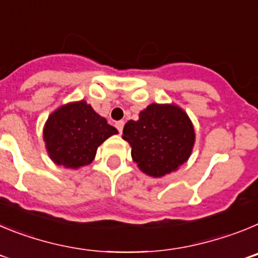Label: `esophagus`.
<instances>
[{"instance_id": "1", "label": "esophagus", "mask_w": 258, "mask_h": 258, "mask_svg": "<svg viewBox=\"0 0 258 258\" xmlns=\"http://www.w3.org/2000/svg\"><path fill=\"white\" fill-rule=\"evenodd\" d=\"M124 124L125 122L122 121V120H120V121L116 122V127H117L118 133H122V127H124Z\"/></svg>"}]
</instances>
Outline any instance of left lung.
Instances as JSON below:
<instances>
[{"mask_svg": "<svg viewBox=\"0 0 258 258\" xmlns=\"http://www.w3.org/2000/svg\"><path fill=\"white\" fill-rule=\"evenodd\" d=\"M122 140L132 147L138 168L151 177H163L186 163L192 152L195 131L190 117L175 104L152 103L129 120Z\"/></svg>", "mask_w": 258, "mask_h": 258, "instance_id": "1", "label": "left lung"}]
</instances>
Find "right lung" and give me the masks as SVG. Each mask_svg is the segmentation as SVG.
Instances as JSON below:
<instances>
[{
	"instance_id": "add662e5",
	"label": "right lung",
	"mask_w": 258,
	"mask_h": 258,
	"mask_svg": "<svg viewBox=\"0 0 258 258\" xmlns=\"http://www.w3.org/2000/svg\"><path fill=\"white\" fill-rule=\"evenodd\" d=\"M117 134L116 127L98 115L85 101L60 106L47 118L44 127L46 150L56 165L77 169L94 160L97 149Z\"/></svg>"
}]
</instances>
